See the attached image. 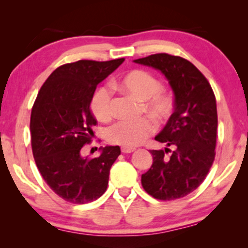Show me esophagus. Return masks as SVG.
Returning <instances> with one entry per match:
<instances>
[{
    "mask_svg": "<svg viewBox=\"0 0 248 248\" xmlns=\"http://www.w3.org/2000/svg\"><path fill=\"white\" fill-rule=\"evenodd\" d=\"M135 151H136V148H134V147H121V152H123L124 154H129V153H132Z\"/></svg>",
    "mask_w": 248,
    "mask_h": 248,
    "instance_id": "esophagus-1",
    "label": "esophagus"
}]
</instances>
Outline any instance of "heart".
<instances>
[{
	"mask_svg": "<svg viewBox=\"0 0 248 248\" xmlns=\"http://www.w3.org/2000/svg\"><path fill=\"white\" fill-rule=\"evenodd\" d=\"M114 88L140 100L142 112L146 111L158 121L167 119L175 108L174 97L162 89V82L144 69L129 72L114 83ZM90 109L97 120L110 119L112 104L108 86L102 85L96 89L91 99ZM154 129L155 124L148 117H141L137 120H120L108 128L107 139L111 144L134 147L147 139Z\"/></svg>",
	"mask_w": 248,
	"mask_h": 248,
	"instance_id": "1",
	"label": "heart"
}]
</instances>
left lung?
Segmentation results:
<instances>
[{
  "label": "left lung",
  "mask_w": 248,
  "mask_h": 248,
  "mask_svg": "<svg viewBox=\"0 0 248 248\" xmlns=\"http://www.w3.org/2000/svg\"><path fill=\"white\" fill-rule=\"evenodd\" d=\"M135 62L159 69L172 86L174 113L155 140L170 148L151 151L153 165L141 175V186L162 201L186 197L203 182L215 160L217 104L205 76L180 56L154 54Z\"/></svg>",
  "instance_id": "left-lung-1"
}]
</instances>
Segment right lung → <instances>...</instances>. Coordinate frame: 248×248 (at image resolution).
Here are the masks:
<instances>
[{
  "label": "right lung",
  "mask_w": 248,
  "mask_h": 248,
  "mask_svg": "<svg viewBox=\"0 0 248 248\" xmlns=\"http://www.w3.org/2000/svg\"><path fill=\"white\" fill-rule=\"evenodd\" d=\"M124 61L81 59L59 66L33 103L30 131L34 162L50 189L71 203H89L106 192L110 169L121 153L119 146H108L99 157L81 155L96 125L90 111L93 93Z\"/></svg>",
  "instance_id": "right-lung-1"
}]
</instances>
